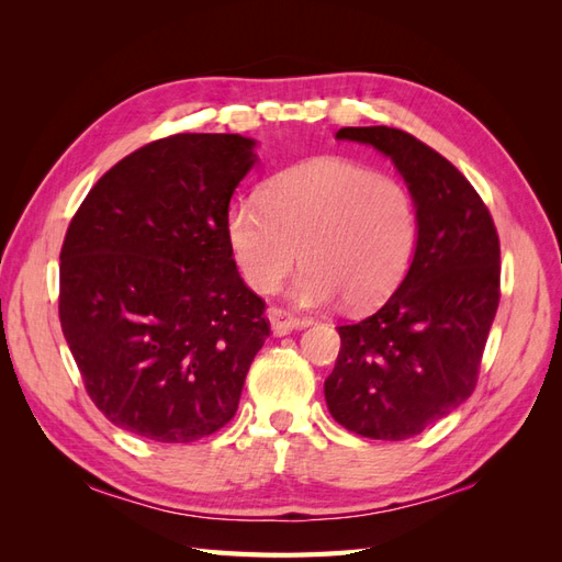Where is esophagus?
<instances>
[{"label": "esophagus", "mask_w": 562, "mask_h": 562, "mask_svg": "<svg viewBox=\"0 0 562 562\" xmlns=\"http://www.w3.org/2000/svg\"><path fill=\"white\" fill-rule=\"evenodd\" d=\"M267 318L271 323V330H274L277 335H285V333H291V330L310 326V323H312V318L297 316L291 310H283V307H269Z\"/></svg>", "instance_id": "esophagus-1"}]
</instances>
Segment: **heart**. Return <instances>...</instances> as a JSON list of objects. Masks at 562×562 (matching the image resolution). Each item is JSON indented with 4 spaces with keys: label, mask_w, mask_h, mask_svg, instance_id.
Masks as SVG:
<instances>
[{
    "label": "heart",
    "mask_w": 562,
    "mask_h": 562,
    "mask_svg": "<svg viewBox=\"0 0 562 562\" xmlns=\"http://www.w3.org/2000/svg\"><path fill=\"white\" fill-rule=\"evenodd\" d=\"M417 236V206L403 182L337 157L288 168L265 184L260 201H239L227 213L246 283L274 293L300 258L293 300L304 307L339 297L361 312L384 302L411 267Z\"/></svg>",
    "instance_id": "1"
}]
</instances>
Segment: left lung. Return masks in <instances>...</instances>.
<instances>
[{
    "mask_svg": "<svg viewBox=\"0 0 562 562\" xmlns=\"http://www.w3.org/2000/svg\"><path fill=\"white\" fill-rule=\"evenodd\" d=\"M337 138L391 157L415 199L419 236L384 307L337 326L342 345L323 391L345 429L405 440L473 394L499 307V236L471 182L415 135L347 126Z\"/></svg>",
    "mask_w": 562,
    "mask_h": 562,
    "instance_id": "1",
    "label": "left lung"
}]
</instances>
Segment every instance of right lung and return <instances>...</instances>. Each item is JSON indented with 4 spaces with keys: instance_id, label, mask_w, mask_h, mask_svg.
<instances>
[{
    "instance_id": "obj_1",
    "label": "right lung",
    "mask_w": 562,
    "mask_h": 562,
    "mask_svg": "<svg viewBox=\"0 0 562 562\" xmlns=\"http://www.w3.org/2000/svg\"><path fill=\"white\" fill-rule=\"evenodd\" d=\"M252 147L234 133L147 143L91 187L67 227L63 335L98 411L135 436L192 443L223 429L269 337L265 300L227 239Z\"/></svg>"
}]
</instances>
